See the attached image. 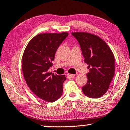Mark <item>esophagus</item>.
I'll return each instance as SVG.
<instances>
[{"mask_svg":"<svg viewBox=\"0 0 130 130\" xmlns=\"http://www.w3.org/2000/svg\"><path fill=\"white\" fill-rule=\"evenodd\" d=\"M67 76L69 77H74L75 76V74H67Z\"/></svg>","mask_w":130,"mask_h":130,"instance_id":"esophagus-1","label":"esophagus"}]
</instances>
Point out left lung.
I'll use <instances>...</instances> for the list:
<instances>
[{
	"label": "left lung",
	"instance_id": "left-lung-1",
	"mask_svg": "<svg viewBox=\"0 0 130 130\" xmlns=\"http://www.w3.org/2000/svg\"><path fill=\"white\" fill-rule=\"evenodd\" d=\"M82 49L84 62L88 64V80L83 93L98 99L106 93L115 71L114 54L107 43L97 36L88 33H71Z\"/></svg>",
	"mask_w": 130,
	"mask_h": 130
}]
</instances>
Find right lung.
<instances>
[{
	"mask_svg": "<svg viewBox=\"0 0 130 130\" xmlns=\"http://www.w3.org/2000/svg\"><path fill=\"white\" fill-rule=\"evenodd\" d=\"M69 33H43L30 41L22 57V71L28 87L40 99L54 102L63 94L64 75L48 73L58 47Z\"/></svg>",
	"mask_w": 130,
	"mask_h": 130,
	"instance_id": "1",
	"label": "right lung"
}]
</instances>
